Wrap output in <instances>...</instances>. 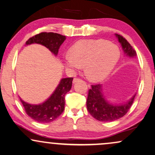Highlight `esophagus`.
<instances>
[{"mask_svg":"<svg viewBox=\"0 0 155 155\" xmlns=\"http://www.w3.org/2000/svg\"><path fill=\"white\" fill-rule=\"evenodd\" d=\"M78 81H79V79H78V78H75V79H74L73 80V84L76 83Z\"/></svg>","mask_w":155,"mask_h":155,"instance_id":"obj_1","label":"esophagus"}]
</instances>
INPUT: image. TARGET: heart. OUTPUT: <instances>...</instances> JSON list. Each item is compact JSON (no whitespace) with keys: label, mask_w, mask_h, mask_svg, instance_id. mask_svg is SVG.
I'll list each match as a JSON object with an SVG mask.
<instances>
[{"label":"heart","mask_w":155,"mask_h":155,"mask_svg":"<svg viewBox=\"0 0 155 155\" xmlns=\"http://www.w3.org/2000/svg\"><path fill=\"white\" fill-rule=\"evenodd\" d=\"M120 58L117 45L104 39H83L75 43L64 58L66 68L76 73L84 66L86 76L92 81H102L116 66Z\"/></svg>","instance_id":"heart-1"}]
</instances>
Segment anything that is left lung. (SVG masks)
I'll use <instances>...</instances> for the list:
<instances>
[{"label":"left lung","mask_w":155,"mask_h":155,"mask_svg":"<svg viewBox=\"0 0 155 155\" xmlns=\"http://www.w3.org/2000/svg\"><path fill=\"white\" fill-rule=\"evenodd\" d=\"M115 36L121 44L125 56L136 57V51L127 41L120 35ZM134 94L128 101L121 104H114L107 99L104 94L102 84L92 85L89 89L87 100V110L94 118L100 121H113L124 117L127 113L134 101Z\"/></svg>","instance_id":"obj_1"}]
</instances>
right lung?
<instances>
[{
	"label": "right lung",
	"instance_id": "right-lung-1",
	"mask_svg": "<svg viewBox=\"0 0 155 155\" xmlns=\"http://www.w3.org/2000/svg\"><path fill=\"white\" fill-rule=\"evenodd\" d=\"M66 40V36L56 33H41L29 38L25 45L37 44L46 47L55 56L58 55L60 46ZM73 78H63L54 92L44 102L38 104L25 102L20 97L27 114L40 123H49L57 119L64 110L65 95L71 89Z\"/></svg>",
	"mask_w": 155,
	"mask_h": 155
}]
</instances>
